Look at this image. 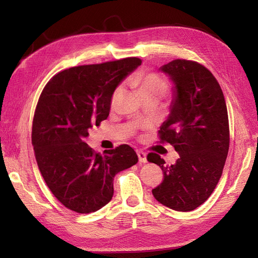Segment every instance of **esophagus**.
<instances>
[{
	"label": "esophagus",
	"mask_w": 258,
	"mask_h": 258,
	"mask_svg": "<svg viewBox=\"0 0 258 258\" xmlns=\"http://www.w3.org/2000/svg\"><path fill=\"white\" fill-rule=\"evenodd\" d=\"M138 156H139V160L141 163H146L147 162V158H146V153L139 151L138 152Z\"/></svg>",
	"instance_id": "34e87169"
}]
</instances>
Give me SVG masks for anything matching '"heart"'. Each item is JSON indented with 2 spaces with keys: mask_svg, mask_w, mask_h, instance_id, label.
I'll return each mask as SVG.
<instances>
[{
  "mask_svg": "<svg viewBox=\"0 0 258 258\" xmlns=\"http://www.w3.org/2000/svg\"><path fill=\"white\" fill-rule=\"evenodd\" d=\"M136 84L139 85V90L141 94H163L167 90V83L162 76L149 73V74H142L138 79H136ZM122 87L115 90L114 94L112 96V103L114 104L116 101L117 96L119 95Z\"/></svg>",
  "mask_w": 258,
  "mask_h": 258,
  "instance_id": "heart-1",
  "label": "heart"
}]
</instances>
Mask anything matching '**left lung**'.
I'll use <instances>...</instances> for the list:
<instances>
[{
  "instance_id": "obj_1",
  "label": "left lung",
  "mask_w": 258,
  "mask_h": 258,
  "mask_svg": "<svg viewBox=\"0 0 258 258\" xmlns=\"http://www.w3.org/2000/svg\"><path fill=\"white\" fill-rule=\"evenodd\" d=\"M158 71L173 83L169 114L158 133L179 158L166 166L156 153L147 155L164 174L152 193L168 208L190 212L211 196L225 165L229 147L225 98L214 75L200 63L174 59Z\"/></svg>"
}]
</instances>
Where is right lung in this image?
Segmentation results:
<instances>
[{
    "label": "right lung",
    "instance_id": "add662e5",
    "mask_svg": "<svg viewBox=\"0 0 258 258\" xmlns=\"http://www.w3.org/2000/svg\"><path fill=\"white\" fill-rule=\"evenodd\" d=\"M141 63L127 57L64 70L38 98L32 127L37 166L53 195L71 211L101 210L112 200L115 175L139 161L128 145L101 155L85 139L107 118L114 91Z\"/></svg>",
    "mask_w": 258,
    "mask_h": 258
}]
</instances>
